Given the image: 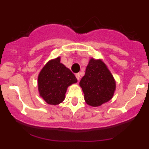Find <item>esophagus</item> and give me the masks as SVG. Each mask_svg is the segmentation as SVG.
I'll return each mask as SVG.
<instances>
[{
    "label": "esophagus",
    "instance_id": "esophagus-1",
    "mask_svg": "<svg viewBox=\"0 0 149 149\" xmlns=\"http://www.w3.org/2000/svg\"><path fill=\"white\" fill-rule=\"evenodd\" d=\"M75 76H76V77H77V81H79V80H80V78H81V76H80V73H77V74H76Z\"/></svg>",
    "mask_w": 149,
    "mask_h": 149
}]
</instances>
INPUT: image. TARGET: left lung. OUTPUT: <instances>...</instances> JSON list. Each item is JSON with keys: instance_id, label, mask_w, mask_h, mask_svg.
Returning <instances> with one entry per match:
<instances>
[{"instance_id": "8db88e82", "label": "left lung", "mask_w": 149, "mask_h": 149, "mask_svg": "<svg viewBox=\"0 0 149 149\" xmlns=\"http://www.w3.org/2000/svg\"><path fill=\"white\" fill-rule=\"evenodd\" d=\"M86 104L98 107L113 96L116 82L107 67L101 60L91 59L85 75L80 81Z\"/></svg>"}]
</instances>
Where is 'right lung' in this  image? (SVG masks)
<instances>
[{
  "label": "right lung",
  "instance_id": "obj_1",
  "mask_svg": "<svg viewBox=\"0 0 149 149\" xmlns=\"http://www.w3.org/2000/svg\"><path fill=\"white\" fill-rule=\"evenodd\" d=\"M77 81L74 74L60 63V57H57L50 60L39 73V94L49 104H59L65 99L68 86Z\"/></svg>",
  "mask_w": 149,
  "mask_h": 149
}]
</instances>
